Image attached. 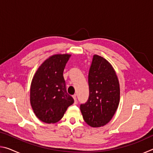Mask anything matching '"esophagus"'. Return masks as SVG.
I'll return each mask as SVG.
<instances>
[{
    "instance_id": "obj_1",
    "label": "esophagus",
    "mask_w": 153,
    "mask_h": 153,
    "mask_svg": "<svg viewBox=\"0 0 153 153\" xmlns=\"http://www.w3.org/2000/svg\"><path fill=\"white\" fill-rule=\"evenodd\" d=\"M73 98H74V104H77V98H76V94H74V95L73 96Z\"/></svg>"
}]
</instances>
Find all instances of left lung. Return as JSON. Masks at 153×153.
I'll return each instance as SVG.
<instances>
[{"instance_id":"left-lung-1","label":"left lung","mask_w":153,"mask_h":153,"mask_svg":"<svg viewBox=\"0 0 153 153\" xmlns=\"http://www.w3.org/2000/svg\"><path fill=\"white\" fill-rule=\"evenodd\" d=\"M89 97L80 105L84 121L93 128L108 123L120 100V83L112 65L102 56H93L88 74Z\"/></svg>"}]
</instances>
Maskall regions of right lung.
Listing matches in <instances>:
<instances>
[{
    "label": "right lung",
    "mask_w": 153,
    "mask_h": 153,
    "mask_svg": "<svg viewBox=\"0 0 153 153\" xmlns=\"http://www.w3.org/2000/svg\"><path fill=\"white\" fill-rule=\"evenodd\" d=\"M71 55L58 54L46 59L33 77L30 103L40 120L54 123L63 117L74 98L67 94L63 71Z\"/></svg>",
    "instance_id": "1"
}]
</instances>
